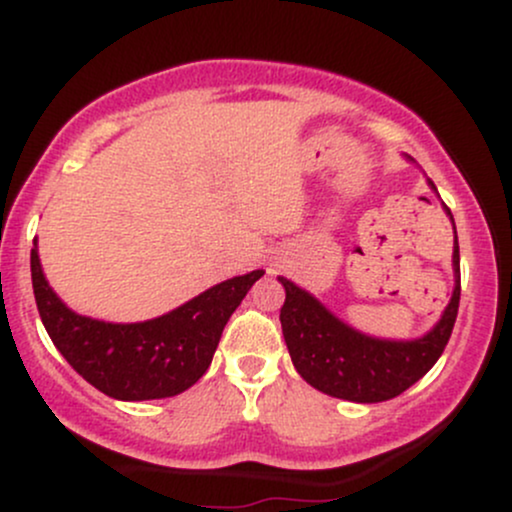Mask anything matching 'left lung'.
Instances as JSON below:
<instances>
[{"label":"left lung","instance_id":"left-lung-1","mask_svg":"<svg viewBox=\"0 0 512 512\" xmlns=\"http://www.w3.org/2000/svg\"><path fill=\"white\" fill-rule=\"evenodd\" d=\"M404 158L414 163L411 156ZM426 182L438 195L433 180L426 178ZM443 211L455 228V219L445 204ZM452 276L455 286L438 322L414 339L373 337L356 330L334 315L325 303L317 301L313 293L293 284L286 276H279L286 289V301L279 315L281 332L298 375L315 390L356 404H375L402 395L436 366L455 327L457 308H460L457 231L452 245Z\"/></svg>","mask_w":512,"mask_h":512}]
</instances>
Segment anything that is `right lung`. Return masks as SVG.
I'll return each mask as SVG.
<instances>
[{"label":"right lung","instance_id":"1","mask_svg":"<svg viewBox=\"0 0 512 512\" xmlns=\"http://www.w3.org/2000/svg\"><path fill=\"white\" fill-rule=\"evenodd\" d=\"M264 269L233 276L144 322H105L79 315L52 291L38 238L31 279L40 320L52 344L86 383L120 402L175 397L207 373L221 332Z\"/></svg>","mask_w":512,"mask_h":512}]
</instances>
